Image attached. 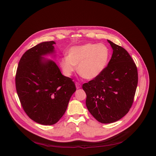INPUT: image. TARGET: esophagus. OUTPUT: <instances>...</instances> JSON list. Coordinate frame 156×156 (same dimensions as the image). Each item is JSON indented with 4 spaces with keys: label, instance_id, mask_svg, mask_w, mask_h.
Listing matches in <instances>:
<instances>
[{
    "label": "esophagus",
    "instance_id": "obj_1",
    "mask_svg": "<svg viewBox=\"0 0 156 156\" xmlns=\"http://www.w3.org/2000/svg\"><path fill=\"white\" fill-rule=\"evenodd\" d=\"M75 85H76V89H80V88L81 87V85H80V83H78V82H76V83H75Z\"/></svg>",
    "mask_w": 156,
    "mask_h": 156
}]
</instances>
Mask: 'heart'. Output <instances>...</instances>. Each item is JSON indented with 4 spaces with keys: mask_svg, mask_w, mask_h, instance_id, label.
<instances>
[{
    "mask_svg": "<svg viewBox=\"0 0 156 156\" xmlns=\"http://www.w3.org/2000/svg\"><path fill=\"white\" fill-rule=\"evenodd\" d=\"M110 51L103 43H87L72 47L67 57L60 60V66L66 76H71L76 71L87 80L98 77L106 67Z\"/></svg>",
    "mask_w": 156,
    "mask_h": 156,
    "instance_id": "heart-1",
    "label": "heart"
}]
</instances>
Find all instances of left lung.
I'll use <instances>...</instances> for the list:
<instances>
[{"instance_id":"left-lung-1","label":"left lung","mask_w":156,"mask_h":156,"mask_svg":"<svg viewBox=\"0 0 156 156\" xmlns=\"http://www.w3.org/2000/svg\"><path fill=\"white\" fill-rule=\"evenodd\" d=\"M108 42L113 49L109 63L98 77L82 86L88 110L103 124L116 122L129 111L138 79L136 66L128 52L110 40Z\"/></svg>"}]
</instances>
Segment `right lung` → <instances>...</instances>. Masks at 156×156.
Returning <instances> with one entry per match:
<instances>
[{"instance_id":"right-lung-1","label":"right lung","mask_w":156,"mask_h":156,"mask_svg":"<svg viewBox=\"0 0 156 156\" xmlns=\"http://www.w3.org/2000/svg\"><path fill=\"white\" fill-rule=\"evenodd\" d=\"M55 42L41 43L20 58L15 83L17 94L26 114L42 125L57 123L66 111L76 91L71 78L62 75L55 62L43 56L55 53Z\"/></svg>"}]
</instances>
